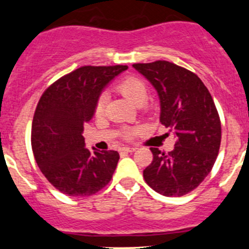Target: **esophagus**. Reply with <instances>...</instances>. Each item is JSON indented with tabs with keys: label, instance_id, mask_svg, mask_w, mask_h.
<instances>
[{
	"label": "esophagus",
	"instance_id": "esophagus-1",
	"mask_svg": "<svg viewBox=\"0 0 249 249\" xmlns=\"http://www.w3.org/2000/svg\"><path fill=\"white\" fill-rule=\"evenodd\" d=\"M136 150V148L135 147H123L120 148V152L122 153H132Z\"/></svg>",
	"mask_w": 249,
	"mask_h": 249
}]
</instances>
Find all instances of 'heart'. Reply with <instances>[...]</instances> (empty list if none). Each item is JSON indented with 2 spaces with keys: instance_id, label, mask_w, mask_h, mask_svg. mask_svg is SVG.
<instances>
[{
  "instance_id": "heart-1",
  "label": "heart",
  "mask_w": 249,
  "mask_h": 249,
  "mask_svg": "<svg viewBox=\"0 0 249 249\" xmlns=\"http://www.w3.org/2000/svg\"><path fill=\"white\" fill-rule=\"evenodd\" d=\"M117 90L131 104L134 105H140L143 104L147 99L148 95V89L145 87L144 83L142 80H140L139 78L135 77H125L118 83ZM107 101V95L101 94L97 99L96 105H95V113L96 115H100L102 112H104L105 105H106ZM127 135H130V132Z\"/></svg>"
}]
</instances>
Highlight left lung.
I'll return each instance as SVG.
<instances>
[{
	"label": "left lung",
	"instance_id": "obj_1",
	"mask_svg": "<svg viewBox=\"0 0 249 249\" xmlns=\"http://www.w3.org/2000/svg\"><path fill=\"white\" fill-rule=\"evenodd\" d=\"M157 90L160 123L175 135V149L150 148L153 161L143 171L145 183L165 196H182L207 177L222 139L219 115L202 80L169 61L132 65Z\"/></svg>",
	"mask_w": 249,
	"mask_h": 249
}]
</instances>
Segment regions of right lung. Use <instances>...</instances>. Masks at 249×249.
Here are the masks:
<instances>
[{
  "instance_id": "obj_1",
  "label": "right lung",
  "mask_w": 249,
  "mask_h": 249,
  "mask_svg": "<svg viewBox=\"0 0 249 249\" xmlns=\"http://www.w3.org/2000/svg\"><path fill=\"white\" fill-rule=\"evenodd\" d=\"M127 66H83L43 92L32 120L31 144L44 177L69 196H90L106 187L119 160L115 150L85 148L84 125L91 120L105 88Z\"/></svg>"
}]
</instances>
